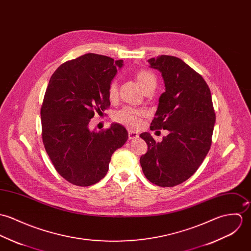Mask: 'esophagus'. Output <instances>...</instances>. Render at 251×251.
Returning a JSON list of instances; mask_svg holds the SVG:
<instances>
[{
	"label": "esophagus",
	"instance_id": "1",
	"mask_svg": "<svg viewBox=\"0 0 251 251\" xmlns=\"http://www.w3.org/2000/svg\"><path fill=\"white\" fill-rule=\"evenodd\" d=\"M128 138H129L130 140L138 139V138H139V134L136 133V132H133V131H129V133H128Z\"/></svg>",
	"mask_w": 251,
	"mask_h": 251
}]
</instances>
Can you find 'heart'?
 I'll use <instances>...</instances> for the list:
<instances>
[{
	"mask_svg": "<svg viewBox=\"0 0 251 251\" xmlns=\"http://www.w3.org/2000/svg\"><path fill=\"white\" fill-rule=\"evenodd\" d=\"M136 80L144 92L152 91L157 84V78L155 74L149 70H139L136 74ZM109 98L114 101L118 95V84L116 80H112L108 88ZM145 112L142 110L132 107H124L123 109L115 112L113 119L115 122L124 125L130 129H137L140 126L141 118Z\"/></svg>",
	"mask_w": 251,
	"mask_h": 251,
	"instance_id": "heart-1",
	"label": "heart"
}]
</instances>
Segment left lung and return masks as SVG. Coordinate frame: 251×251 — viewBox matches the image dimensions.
I'll use <instances>...</instances> for the list:
<instances>
[{
  "mask_svg": "<svg viewBox=\"0 0 251 251\" xmlns=\"http://www.w3.org/2000/svg\"><path fill=\"white\" fill-rule=\"evenodd\" d=\"M148 61L166 85L150 130L169 134L161 142L149 133L140 134L148 150L139 162L151 183L174 187L193 176L208 154L216 113L208 84L181 58L164 55Z\"/></svg>",
  "mask_w": 251,
  "mask_h": 251,
  "instance_id": "8db88e82",
  "label": "left lung"
}]
</instances>
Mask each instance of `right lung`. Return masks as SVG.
Here are the masks:
<instances>
[{"mask_svg":"<svg viewBox=\"0 0 251 251\" xmlns=\"http://www.w3.org/2000/svg\"><path fill=\"white\" fill-rule=\"evenodd\" d=\"M122 65V59L88 53L62 63L49 81L40 110L42 140L58 174L73 185L103 179L112 153L128 139L118 123L98 133L88 127L95 112L111 106L108 88Z\"/></svg>","mask_w":251,"mask_h":251,"instance_id":"right-lung-1","label":"right lung"}]
</instances>
